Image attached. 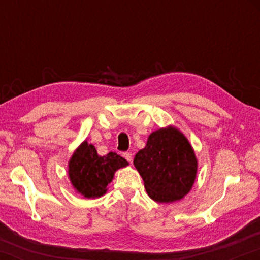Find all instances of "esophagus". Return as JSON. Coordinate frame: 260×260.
Returning a JSON list of instances; mask_svg holds the SVG:
<instances>
[{
	"mask_svg": "<svg viewBox=\"0 0 260 260\" xmlns=\"http://www.w3.org/2000/svg\"><path fill=\"white\" fill-rule=\"evenodd\" d=\"M122 156H124V157L126 158V159H127V160H128L129 162H132V161H133V155H132V153H131V152H125V153H124V155H122Z\"/></svg>",
	"mask_w": 260,
	"mask_h": 260,
	"instance_id": "1",
	"label": "esophagus"
}]
</instances>
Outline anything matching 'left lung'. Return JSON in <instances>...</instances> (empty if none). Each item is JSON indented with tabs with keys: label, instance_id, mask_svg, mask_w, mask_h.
Instances as JSON below:
<instances>
[{
	"label": "left lung",
	"instance_id": "1",
	"mask_svg": "<svg viewBox=\"0 0 260 260\" xmlns=\"http://www.w3.org/2000/svg\"><path fill=\"white\" fill-rule=\"evenodd\" d=\"M133 162L149 197L158 203L182 200L191 190L199 169L190 142L172 125L152 132Z\"/></svg>",
	"mask_w": 260,
	"mask_h": 260
}]
</instances>
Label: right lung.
Here are the masks:
<instances>
[{"label": "right lung", "mask_w": 260, "mask_h": 260, "mask_svg": "<svg viewBox=\"0 0 260 260\" xmlns=\"http://www.w3.org/2000/svg\"><path fill=\"white\" fill-rule=\"evenodd\" d=\"M128 165L125 158L116 152L100 156L87 140L79 146L69 160V179L76 192L85 199H99L108 191L116 171Z\"/></svg>", "instance_id": "right-lung-1"}]
</instances>
